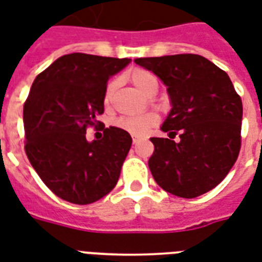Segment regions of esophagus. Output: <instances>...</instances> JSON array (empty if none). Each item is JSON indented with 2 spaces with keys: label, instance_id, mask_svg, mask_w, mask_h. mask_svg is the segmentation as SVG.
Listing matches in <instances>:
<instances>
[{
  "label": "esophagus",
  "instance_id": "esophagus-1",
  "mask_svg": "<svg viewBox=\"0 0 262 262\" xmlns=\"http://www.w3.org/2000/svg\"><path fill=\"white\" fill-rule=\"evenodd\" d=\"M140 140H142V139H140V137H137V136H135V137H133V143H137V142H140Z\"/></svg>",
  "mask_w": 262,
  "mask_h": 262
}]
</instances>
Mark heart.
Here are the masks:
<instances>
[{
  "instance_id": "obj_1",
  "label": "heart",
  "mask_w": 262,
  "mask_h": 262,
  "mask_svg": "<svg viewBox=\"0 0 262 262\" xmlns=\"http://www.w3.org/2000/svg\"><path fill=\"white\" fill-rule=\"evenodd\" d=\"M132 84L136 86L142 94L147 95L151 90H157V80L151 73H148L147 70L135 69L129 74ZM115 82H109L106 90H105V102H108L111 99V95L114 92ZM157 122V118L153 114L144 115H135V116H120L115 120V126L119 127L122 130L127 132L135 136H143L146 135Z\"/></svg>"
}]
</instances>
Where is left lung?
<instances>
[{
    "label": "left lung",
    "mask_w": 262,
    "mask_h": 262,
    "mask_svg": "<svg viewBox=\"0 0 262 262\" xmlns=\"http://www.w3.org/2000/svg\"><path fill=\"white\" fill-rule=\"evenodd\" d=\"M135 63L164 82L172 105L161 126L168 139H150L153 178L176 196L209 192L225 180L242 147L243 103L229 75L199 54L142 57Z\"/></svg>",
    "instance_id": "1"
}]
</instances>
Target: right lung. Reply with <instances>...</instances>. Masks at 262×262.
<instances>
[{
	"label": "right lung",
	"mask_w": 262,
	"mask_h": 262,
	"mask_svg": "<svg viewBox=\"0 0 262 262\" xmlns=\"http://www.w3.org/2000/svg\"><path fill=\"white\" fill-rule=\"evenodd\" d=\"M130 59L85 53L61 56L37 75L24 105L25 151L45 185L75 205L97 202L119 180L132 137L119 127L97 120L103 114L109 77ZM103 130L88 142L86 129Z\"/></svg>",
	"instance_id": "add662e5"
}]
</instances>
